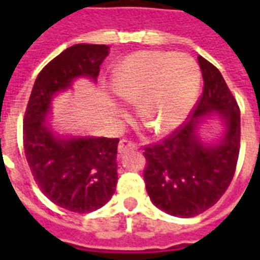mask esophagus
Instances as JSON below:
<instances>
[{"instance_id": "1", "label": "esophagus", "mask_w": 260, "mask_h": 260, "mask_svg": "<svg viewBox=\"0 0 260 260\" xmlns=\"http://www.w3.org/2000/svg\"><path fill=\"white\" fill-rule=\"evenodd\" d=\"M128 150H138V146H136V143L132 142V140H128V139H122L118 143V152L122 154V152H125Z\"/></svg>"}]
</instances>
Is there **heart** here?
Returning a JSON list of instances; mask_svg holds the SVG:
<instances>
[{"instance_id": "obj_1", "label": "heart", "mask_w": 260, "mask_h": 260, "mask_svg": "<svg viewBox=\"0 0 260 260\" xmlns=\"http://www.w3.org/2000/svg\"><path fill=\"white\" fill-rule=\"evenodd\" d=\"M201 71L187 55L171 51H138L122 60L113 74V90L159 134L181 125L197 100Z\"/></svg>"}]
</instances>
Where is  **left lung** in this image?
I'll use <instances>...</instances> for the list:
<instances>
[{
    "mask_svg": "<svg viewBox=\"0 0 260 260\" xmlns=\"http://www.w3.org/2000/svg\"><path fill=\"white\" fill-rule=\"evenodd\" d=\"M202 95L182 125L163 142L144 147V182L155 206L175 217H194L213 206L235 175L240 148V109L218 69L198 56ZM212 113L226 132L217 145H205L198 124Z\"/></svg>",
    "mask_w": 260,
    "mask_h": 260,
    "instance_id": "1",
    "label": "left lung"
}]
</instances>
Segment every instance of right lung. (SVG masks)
<instances>
[{
	"instance_id": "right-lung-1",
	"label": "right lung",
	"mask_w": 260,
	"mask_h": 260,
	"mask_svg": "<svg viewBox=\"0 0 260 260\" xmlns=\"http://www.w3.org/2000/svg\"><path fill=\"white\" fill-rule=\"evenodd\" d=\"M108 54L104 44H75L63 51L39 73L24 116V151L34 179L55 205L75 213L100 209L113 196L118 139L58 138L46 116L55 94L75 78L97 81Z\"/></svg>"
}]
</instances>
